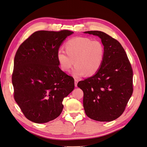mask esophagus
Listing matches in <instances>:
<instances>
[{"mask_svg": "<svg viewBox=\"0 0 147 147\" xmlns=\"http://www.w3.org/2000/svg\"><path fill=\"white\" fill-rule=\"evenodd\" d=\"M78 82H79V80H78L77 79H74V85H75V87H77Z\"/></svg>", "mask_w": 147, "mask_h": 147, "instance_id": "obj_1", "label": "esophagus"}]
</instances>
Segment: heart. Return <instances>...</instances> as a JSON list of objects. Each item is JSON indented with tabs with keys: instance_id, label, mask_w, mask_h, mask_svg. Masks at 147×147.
<instances>
[{
	"instance_id": "b5f03b06",
	"label": "heart",
	"mask_w": 147,
	"mask_h": 147,
	"mask_svg": "<svg viewBox=\"0 0 147 147\" xmlns=\"http://www.w3.org/2000/svg\"><path fill=\"white\" fill-rule=\"evenodd\" d=\"M65 53H57V60L61 71L67 73L76 65L72 74L79 78L86 74L92 76L99 71L105 58V48L97 40L86 37H75L64 45Z\"/></svg>"
}]
</instances>
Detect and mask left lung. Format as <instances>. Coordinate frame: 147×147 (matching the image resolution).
Returning a JSON list of instances; mask_svg holds the SVG:
<instances>
[{
	"instance_id": "1",
	"label": "left lung",
	"mask_w": 147,
	"mask_h": 147,
	"mask_svg": "<svg viewBox=\"0 0 147 147\" xmlns=\"http://www.w3.org/2000/svg\"><path fill=\"white\" fill-rule=\"evenodd\" d=\"M98 36L105 48V58L99 71L80 81L86 115L100 122L115 120L123 113L133 93V71L121 44L106 33L84 32Z\"/></svg>"
}]
</instances>
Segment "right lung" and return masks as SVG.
<instances>
[{"label": "right lung", "mask_w": 147, "mask_h": 147, "mask_svg": "<svg viewBox=\"0 0 147 147\" xmlns=\"http://www.w3.org/2000/svg\"><path fill=\"white\" fill-rule=\"evenodd\" d=\"M73 33L38 31L18 49L12 77L14 99L29 121L43 123L57 118L63 111L64 98L74 89V79L61 71L56 57L64 40Z\"/></svg>", "instance_id": "1"}]
</instances>
